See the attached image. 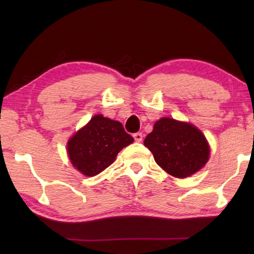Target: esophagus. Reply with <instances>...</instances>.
<instances>
[{"label": "esophagus", "instance_id": "esophagus-1", "mask_svg": "<svg viewBox=\"0 0 254 254\" xmlns=\"http://www.w3.org/2000/svg\"><path fill=\"white\" fill-rule=\"evenodd\" d=\"M133 137H134V140L136 141V142H141V141H142V139H143V135H142V133L136 132V133H134V134H133Z\"/></svg>", "mask_w": 254, "mask_h": 254}]
</instances>
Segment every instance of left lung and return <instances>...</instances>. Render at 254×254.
I'll return each instance as SVG.
<instances>
[{"label": "left lung", "instance_id": "8db88e82", "mask_svg": "<svg viewBox=\"0 0 254 254\" xmlns=\"http://www.w3.org/2000/svg\"><path fill=\"white\" fill-rule=\"evenodd\" d=\"M161 168L177 178L194 175L209 159V145L198 128L187 122L161 118L144 139Z\"/></svg>", "mask_w": 254, "mask_h": 254}]
</instances>
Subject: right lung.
Wrapping results in <instances>:
<instances>
[{
	"instance_id": "obj_1",
	"label": "right lung",
	"mask_w": 254,
	"mask_h": 254,
	"mask_svg": "<svg viewBox=\"0 0 254 254\" xmlns=\"http://www.w3.org/2000/svg\"><path fill=\"white\" fill-rule=\"evenodd\" d=\"M132 142L133 137L121 123L97 114L68 140L67 152L79 173L93 177L111 166L118 153Z\"/></svg>"
}]
</instances>
